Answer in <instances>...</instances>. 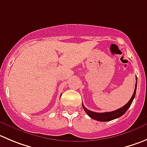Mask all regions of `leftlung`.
I'll list each match as a JSON object with an SVG mask.
<instances>
[{
	"instance_id": "left-lung-1",
	"label": "left lung",
	"mask_w": 147,
	"mask_h": 147,
	"mask_svg": "<svg viewBox=\"0 0 147 147\" xmlns=\"http://www.w3.org/2000/svg\"><path fill=\"white\" fill-rule=\"evenodd\" d=\"M136 79L137 81V78L136 77ZM136 86H137V82L136 83V86L135 89H134V94H133L132 97L130 99L129 101H128L125 105L123 106L122 107H121V108L118 109V110H114V111L112 112H106V113H95V112H92L91 111V110L86 109V107L84 106L83 103H82V107H83L84 110L86 112V114H87L91 118H92V119L94 120H96V121L106 122V121H112V120L116 119V118L122 116L128 110V109L129 108V107L131 106V103H132L133 100H134V97H135L136 92Z\"/></svg>"
}]
</instances>
